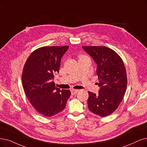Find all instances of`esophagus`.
Wrapping results in <instances>:
<instances>
[{"mask_svg":"<svg viewBox=\"0 0 147 147\" xmlns=\"http://www.w3.org/2000/svg\"><path fill=\"white\" fill-rule=\"evenodd\" d=\"M79 91V90H74V89H73L71 90V94L72 95H74L76 94Z\"/></svg>","mask_w":147,"mask_h":147,"instance_id":"1","label":"esophagus"}]
</instances>
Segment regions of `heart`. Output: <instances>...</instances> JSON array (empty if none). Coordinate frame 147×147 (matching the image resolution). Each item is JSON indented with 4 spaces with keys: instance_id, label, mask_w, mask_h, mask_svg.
Returning a JSON list of instances; mask_svg holds the SVG:
<instances>
[{
    "instance_id": "1",
    "label": "heart",
    "mask_w": 147,
    "mask_h": 147,
    "mask_svg": "<svg viewBox=\"0 0 147 147\" xmlns=\"http://www.w3.org/2000/svg\"><path fill=\"white\" fill-rule=\"evenodd\" d=\"M82 56H80V57H82Z\"/></svg>"
}]
</instances>
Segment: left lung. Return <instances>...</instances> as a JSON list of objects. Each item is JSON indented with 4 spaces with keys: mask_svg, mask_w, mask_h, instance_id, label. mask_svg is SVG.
<instances>
[{
    "mask_svg": "<svg viewBox=\"0 0 147 147\" xmlns=\"http://www.w3.org/2000/svg\"><path fill=\"white\" fill-rule=\"evenodd\" d=\"M97 65L100 87L99 93L88 91L89 110L101 117L111 115L122 100L125 93L127 78L122 59L106 47H82Z\"/></svg>",
    "mask_w": 147,
    "mask_h": 147,
    "instance_id": "8db88e82",
    "label": "left lung"
}]
</instances>
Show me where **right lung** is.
Here are the masks:
<instances>
[{"label":"right lung","mask_w":147,"mask_h":147,"mask_svg":"<svg viewBox=\"0 0 147 147\" xmlns=\"http://www.w3.org/2000/svg\"><path fill=\"white\" fill-rule=\"evenodd\" d=\"M68 48H39L30 54L24 65L22 81L25 93L37 111L47 117L63 110L71 96L69 90L56 88L53 81Z\"/></svg>","instance_id":"obj_1"}]
</instances>
